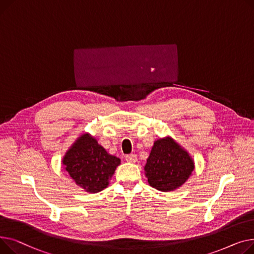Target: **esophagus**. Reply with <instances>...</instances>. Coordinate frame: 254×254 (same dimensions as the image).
I'll use <instances>...</instances> for the list:
<instances>
[{"label": "esophagus", "instance_id": "1", "mask_svg": "<svg viewBox=\"0 0 254 254\" xmlns=\"http://www.w3.org/2000/svg\"><path fill=\"white\" fill-rule=\"evenodd\" d=\"M125 160L129 163H135L137 161V156L134 155V154H130V155L125 156Z\"/></svg>", "mask_w": 254, "mask_h": 254}]
</instances>
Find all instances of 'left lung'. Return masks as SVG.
<instances>
[{"instance_id":"1","label":"left lung","mask_w":254,"mask_h":254,"mask_svg":"<svg viewBox=\"0 0 254 254\" xmlns=\"http://www.w3.org/2000/svg\"><path fill=\"white\" fill-rule=\"evenodd\" d=\"M193 169L195 165L189 153L171 137L155 141L144 167L148 184L161 191L182 187Z\"/></svg>"}]
</instances>
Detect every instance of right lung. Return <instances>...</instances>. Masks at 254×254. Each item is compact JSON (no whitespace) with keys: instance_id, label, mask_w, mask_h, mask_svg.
Wrapping results in <instances>:
<instances>
[{"instance_id":"right-lung-1","label":"right lung","mask_w":254,"mask_h":254,"mask_svg":"<svg viewBox=\"0 0 254 254\" xmlns=\"http://www.w3.org/2000/svg\"><path fill=\"white\" fill-rule=\"evenodd\" d=\"M121 160L110 155L90 134H83L64 157V169L82 189L98 192L109 186V180Z\"/></svg>"}]
</instances>
